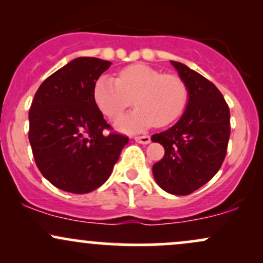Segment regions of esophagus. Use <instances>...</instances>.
Here are the masks:
<instances>
[{"instance_id":"esophagus-1","label":"esophagus","mask_w":263,"mask_h":263,"mask_svg":"<svg viewBox=\"0 0 263 263\" xmlns=\"http://www.w3.org/2000/svg\"><path fill=\"white\" fill-rule=\"evenodd\" d=\"M135 141L138 143H142V145H147V143L151 142V137L147 136V135H145V136H136Z\"/></svg>"}]
</instances>
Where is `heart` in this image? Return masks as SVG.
Segmentation results:
<instances>
[{
  "mask_svg": "<svg viewBox=\"0 0 263 263\" xmlns=\"http://www.w3.org/2000/svg\"><path fill=\"white\" fill-rule=\"evenodd\" d=\"M93 99L100 111L109 120L121 118L135 105L138 108L122 118V131H141L154 125L164 127L180 118L189 102V87L176 74H164L151 66H127L118 79L101 76L95 83Z\"/></svg>",
  "mask_w": 263,
  "mask_h": 263,
  "instance_id": "1",
  "label": "heart"
}]
</instances>
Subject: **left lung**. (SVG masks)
I'll return each instance as SVG.
<instances>
[{
	"mask_svg": "<svg viewBox=\"0 0 263 263\" xmlns=\"http://www.w3.org/2000/svg\"><path fill=\"white\" fill-rule=\"evenodd\" d=\"M171 63L189 87V103L175 126L151 137L164 147L163 158L152 172L164 191L186 196L221 168L231 134L230 108L211 81L183 63Z\"/></svg>",
	"mask_w": 263,
	"mask_h": 263,
	"instance_id": "8db88e82",
	"label": "left lung"
}]
</instances>
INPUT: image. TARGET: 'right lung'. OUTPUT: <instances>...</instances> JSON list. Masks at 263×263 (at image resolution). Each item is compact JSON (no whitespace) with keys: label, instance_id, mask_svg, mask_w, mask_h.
Segmentation results:
<instances>
[{"label":"right lung","instance_id":"right-lung-1","mask_svg":"<svg viewBox=\"0 0 263 263\" xmlns=\"http://www.w3.org/2000/svg\"><path fill=\"white\" fill-rule=\"evenodd\" d=\"M109 65L95 57L72 60L43 81L28 112L34 162L66 192L99 189L128 143L112 131L93 99L95 83Z\"/></svg>","mask_w":263,"mask_h":263}]
</instances>
